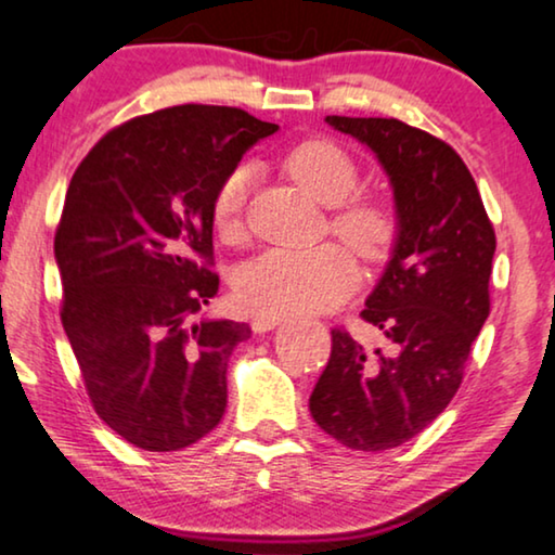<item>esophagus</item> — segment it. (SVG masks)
I'll use <instances>...</instances> for the list:
<instances>
[{"instance_id":"1","label":"esophagus","mask_w":555,"mask_h":555,"mask_svg":"<svg viewBox=\"0 0 555 555\" xmlns=\"http://www.w3.org/2000/svg\"><path fill=\"white\" fill-rule=\"evenodd\" d=\"M279 324H281V317L279 314H256L251 319V330L256 334H263V332L274 330V326H279Z\"/></svg>"}]
</instances>
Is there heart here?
Returning <instances> with one entry per match:
<instances>
[{"label": "heart", "mask_w": 555, "mask_h": 555, "mask_svg": "<svg viewBox=\"0 0 555 555\" xmlns=\"http://www.w3.org/2000/svg\"><path fill=\"white\" fill-rule=\"evenodd\" d=\"M286 168L317 201L332 206V229L366 259H379L397 236V210L374 196H354L362 168L354 155L332 140H307L294 147ZM254 168L241 163L218 183L214 223L221 236L244 231V210ZM352 251L337 241L319 246H279L254 256L236 276L238 299L261 314H304L339 307L357 286Z\"/></svg>", "instance_id": "obj_1"}]
</instances>
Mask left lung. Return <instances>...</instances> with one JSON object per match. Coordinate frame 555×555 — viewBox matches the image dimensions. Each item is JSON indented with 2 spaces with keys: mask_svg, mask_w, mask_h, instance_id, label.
Returning a JSON list of instances; mask_svg holds the SVG:
<instances>
[{
  "mask_svg": "<svg viewBox=\"0 0 555 555\" xmlns=\"http://www.w3.org/2000/svg\"><path fill=\"white\" fill-rule=\"evenodd\" d=\"M377 155L395 191L397 241L362 317L385 334L366 349L332 330V354L309 410L326 435L362 452L423 433L455 397L490 314L495 231L463 158L397 118L326 115Z\"/></svg>",
  "mask_w": 555,
  "mask_h": 555,
  "instance_id": "obj_1",
  "label": "left lung"
}]
</instances>
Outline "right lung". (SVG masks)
I'll use <instances>...</instances> for the list:
<instances>
[{"mask_svg":"<svg viewBox=\"0 0 555 555\" xmlns=\"http://www.w3.org/2000/svg\"><path fill=\"white\" fill-rule=\"evenodd\" d=\"M276 130L241 107H166L100 138L69 181L60 319L98 417L140 450H183L221 423L229 359L251 330L201 319L218 294L210 206Z\"/></svg>","mask_w":555,"mask_h":555,"instance_id":"1","label":"right lung"}]
</instances>
